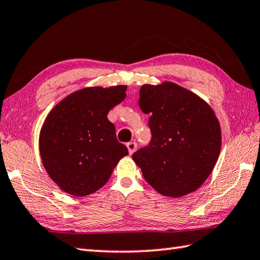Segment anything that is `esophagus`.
Here are the masks:
<instances>
[{
  "label": "esophagus",
  "mask_w": 260,
  "mask_h": 260,
  "mask_svg": "<svg viewBox=\"0 0 260 260\" xmlns=\"http://www.w3.org/2000/svg\"><path fill=\"white\" fill-rule=\"evenodd\" d=\"M126 148H128L130 155H132L137 149V144L136 142H128V144H126Z\"/></svg>",
  "instance_id": "esophagus-1"
}]
</instances>
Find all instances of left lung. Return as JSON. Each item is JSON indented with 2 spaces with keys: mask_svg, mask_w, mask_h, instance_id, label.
<instances>
[{
  "mask_svg": "<svg viewBox=\"0 0 260 260\" xmlns=\"http://www.w3.org/2000/svg\"><path fill=\"white\" fill-rule=\"evenodd\" d=\"M139 107L150 114V145L132 155L146 182L168 198L197 190L213 171L221 128L210 105L173 82L140 87Z\"/></svg>",
  "mask_w": 260,
  "mask_h": 260,
  "instance_id": "1",
  "label": "left lung"
}]
</instances>
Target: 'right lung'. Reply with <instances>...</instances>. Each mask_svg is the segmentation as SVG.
<instances>
[{"instance_id":"obj_1","label":"right lung","mask_w":260,"mask_h":260,"mask_svg":"<svg viewBox=\"0 0 260 260\" xmlns=\"http://www.w3.org/2000/svg\"><path fill=\"white\" fill-rule=\"evenodd\" d=\"M125 85L84 87L57 103L45 119L39 151L59 188L86 197L105 185L128 148L116 139L109 111L125 99Z\"/></svg>"}]
</instances>
